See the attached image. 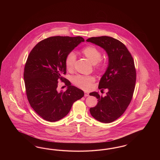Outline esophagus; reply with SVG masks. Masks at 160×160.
Instances as JSON below:
<instances>
[{
	"label": "esophagus",
	"mask_w": 160,
	"mask_h": 160,
	"mask_svg": "<svg viewBox=\"0 0 160 160\" xmlns=\"http://www.w3.org/2000/svg\"><path fill=\"white\" fill-rule=\"evenodd\" d=\"M89 95V93L88 92H84V97H88Z\"/></svg>",
	"instance_id": "esophagus-1"
}]
</instances>
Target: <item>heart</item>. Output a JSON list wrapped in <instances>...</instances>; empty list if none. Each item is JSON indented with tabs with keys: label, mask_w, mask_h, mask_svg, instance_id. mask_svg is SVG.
<instances>
[{
	"label": "heart",
	"mask_w": 160,
	"mask_h": 160,
	"mask_svg": "<svg viewBox=\"0 0 160 160\" xmlns=\"http://www.w3.org/2000/svg\"><path fill=\"white\" fill-rule=\"evenodd\" d=\"M81 53L86 57L89 61L94 65L95 68L99 71H102L106 68L107 65L105 62L102 61V53L98 48L93 46H88L84 47L81 50ZM76 61V57L74 53L71 52L67 56L65 61L66 68L68 71H72L74 68ZM95 78L93 76H77L73 78L72 82L77 86L84 89H91L92 84L95 82Z\"/></svg>",
	"instance_id": "obj_1"
}]
</instances>
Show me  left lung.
<instances>
[{
	"label": "left lung",
	"mask_w": 160,
	"mask_h": 160,
	"mask_svg": "<svg viewBox=\"0 0 160 160\" xmlns=\"http://www.w3.org/2000/svg\"><path fill=\"white\" fill-rule=\"evenodd\" d=\"M86 41L102 47L108 57L106 72L99 81L98 88L108 92L105 97L96 92L98 104L90 108L92 116L102 123H110L125 112L132 98L136 81V71L133 58L128 50L119 40L107 36L92 37Z\"/></svg>",
	"instance_id": "obj_1"
}]
</instances>
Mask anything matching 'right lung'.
Here are the masks:
<instances>
[{"label": "right lung", "mask_w": 160, "mask_h": 160, "mask_svg": "<svg viewBox=\"0 0 160 160\" xmlns=\"http://www.w3.org/2000/svg\"><path fill=\"white\" fill-rule=\"evenodd\" d=\"M84 39L81 37H52L42 40L31 50L24 69L27 98L42 119L56 122L67 116L73 103L84 96L82 90L71 85L67 73V56ZM59 79L68 89L57 91Z\"/></svg>", "instance_id": "add662e5"}]
</instances>
